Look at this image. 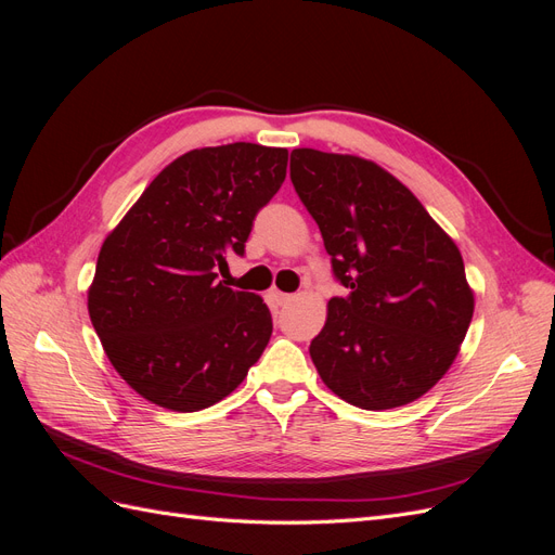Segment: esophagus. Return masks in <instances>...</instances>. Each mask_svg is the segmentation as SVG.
<instances>
[{
	"instance_id": "1",
	"label": "esophagus",
	"mask_w": 555,
	"mask_h": 555,
	"mask_svg": "<svg viewBox=\"0 0 555 555\" xmlns=\"http://www.w3.org/2000/svg\"><path fill=\"white\" fill-rule=\"evenodd\" d=\"M271 294H273V298L278 300V304H280V306H287V304H289V300L294 298V294H284V292H278V289H273Z\"/></svg>"
}]
</instances>
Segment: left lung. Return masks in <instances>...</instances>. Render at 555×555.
Masks as SVG:
<instances>
[{
    "mask_svg": "<svg viewBox=\"0 0 555 555\" xmlns=\"http://www.w3.org/2000/svg\"><path fill=\"white\" fill-rule=\"evenodd\" d=\"M292 182L349 289L328 300L310 343L319 377L361 410L422 398L459 357L473 322L475 294L456 243L371 159L296 147Z\"/></svg>",
    "mask_w": 555,
    "mask_h": 555,
    "instance_id": "8db88e82",
    "label": "left lung"
}]
</instances>
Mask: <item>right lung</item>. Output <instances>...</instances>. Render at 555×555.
I'll list each match as a JSON object with an SVG mask.
<instances>
[{
	"instance_id": "obj_1",
	"label": "right lung",
	"mask_w": 555,
	"mask_h": 555,
	"mask_svg": "<svg viewBox=\"0 0 555 555\" xmlns=\"http://www.w3.org/2000/svg\"><path fill=\"white\" fill-rule=\"evenodd\" d=\"M284 147L190 150L147 184L102 245L88 312L133 391L173 412L227 398L271 340L263 298L217 282L287 176Z\"/></svg>"
}]
</instances>
